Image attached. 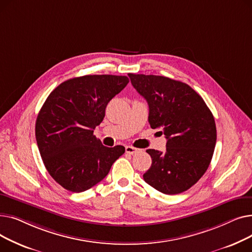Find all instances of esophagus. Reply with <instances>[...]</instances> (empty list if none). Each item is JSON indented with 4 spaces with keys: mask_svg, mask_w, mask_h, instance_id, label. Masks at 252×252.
Returning a JSON list of instances; mask_svg holds the SVG:
<instances>
[{
    "mask_svg": "<svg viewBox=\"0 0 252 252\" xmlns=\"http://www.w3.org/2000/svg\"><path fill=\"white\" fill-rule=\"evenodd\" d=\"M126 152L127 153V154H136L137 152H139V149H137V148H135V147H133V146H126Z\"/></svg>",
    "mask_w": 252,
    "mask_h": 252,
    "instance_id": "34e87169",
    "label": "esophagus"
}]
</instances>
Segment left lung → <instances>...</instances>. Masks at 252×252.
Masks as SVG:
<instances>
[{
  "mask_svg": "<svg viewBox=\"0 0 252 252\" xmlns=\"http://www.w3.org/2000/svg\"><path fill=\"white\" fill-rule=\"evenodd\" d=\"M149 105L148 121L159 128L166 150L148 149L151 167L143 178L151 187L174 195L190 189L204 175L213 158L217 127L201 96L187 84L160 75L128 74Z\"/></svg>",
  "mask_w": 252,
  "mask_h": 252,
  "instance_id": "8db88e82",
  "label": "left lung"
}]
</instances>
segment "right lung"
<instances>
[{
	"instance_id": "right-lung-1",
	"label": "right lung",
	"mask_w": 252,
	"mask_h": 252,
	"mask_svg": "<svg viewBox=\"0 0 252 252\" xmlns=\"http://www.w3.org/2000/svg\"><path fill=\"white\" fill-rule=\"evenodd\" d=\"M125 75H84L60 84L35 122V139L50 176L71 192H84L108 175L126 149L94 136L108 102L128 84Z\"/></svg>"
}]
</instances>
